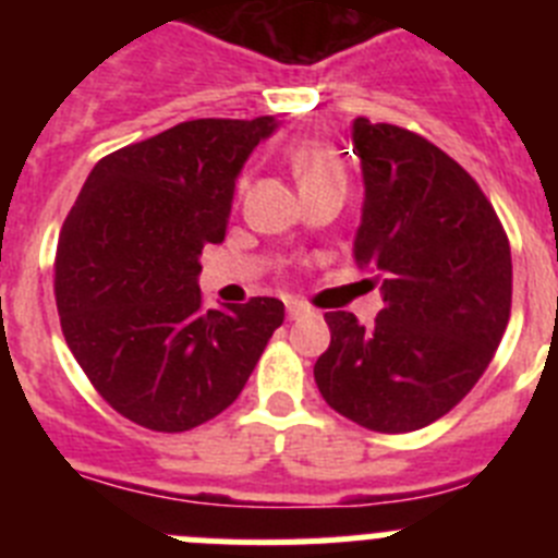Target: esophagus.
Segmentation results:
<instances>
[{"instance_id":"34e87169","label":"esophagus","mask_w":558,"mask_h":558,"mask_svg":"<svg viewBox=\"0 0 558 558\" xmlns=\"http://www.w3.org/2000/svg\"><path fill=\"white\" fill-rule=\"evenodd\" d=\"M310 307L302 302H288V318H302V315H307Z\"/></svg>"}]
</instances>
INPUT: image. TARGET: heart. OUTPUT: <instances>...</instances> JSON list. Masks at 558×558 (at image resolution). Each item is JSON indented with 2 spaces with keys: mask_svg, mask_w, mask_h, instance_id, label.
Returning a JSON list of instances; mask_svg holds the SVG:
<instances>
[{
  "mask_svg": "<svg viewBox=\"0 0 558 558\" xmlns=\"http://www.w3.org/2000/svg\"><path fill=\"white\" fill-rule=\"evenodd\" d=\"M288 161L302 190H310V186L318 184H332V181H343V167H340L338 153L329 145H324V142H295L288 150ZM240 190H243V181H240Z\"/></svg>",
  "mask_w": 558,
  "mask_h": 558,
  "instance_id": "obj_1",
  "label": "heart"
}]
</instances>
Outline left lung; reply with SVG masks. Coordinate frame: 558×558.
<instances>
[{
	"label": "left lung",
	"instance_id": "obj_1",
	"mask_svg": "<svg viewBox=\"0 0 558 558\" xmlns=\"http://www.w3.org/2000/svg\"><path fill=\"white\" fill-rule=\"evenodd\" d=\"M366 198L354 263L379 284L372 327L327 313L315 360L327 405L360 427L411 433L445 416L495 357L511 313V248L470 172L405 128L352 122Z\"/></svg>",
	"mask_w": 558,
	"mask_h": 558
}]
</instances>
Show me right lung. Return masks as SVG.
Instances as JSON below:
<instances>
[{
  "instance_id": "right-lung-1",
  "label": "right lung",
  "mask_w": 558,
  "mask_h": 558,
  "mask_svg": "<svg viewBox=\"0 0 558 558\" xmlns=\"http://www.w3.org/2000/svg\"><path fill=\"white\" fill-rule=\"evenodd\" d=\"M276 128L274 117L190 120L122 147L88 172L63 223V338L108 405L147 430L184 433L223 413L282 327L279 299L204 310L198 288L236 175Z\"/></svg>"
}]
</instances>
